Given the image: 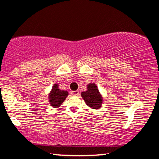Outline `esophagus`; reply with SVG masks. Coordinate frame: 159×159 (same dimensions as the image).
Returning <instances> with one entry per match:
<instances>
[{
    "instance_id": "34e87169",
    "label": "esophagus",
    "mask_w": 159,
    "mask_h": 159,
    "mask_svg": "<svg viewBox=\"0 0 159 159\" xmlns=\"http://www.w3.org/2000/svg\"><path fill=\"white\" fill-rule=\"evenodd\" d=\"M71 94H72V95H79V94H80V92H79V90L72 91Z\"/></svg>"
}]
</instances>
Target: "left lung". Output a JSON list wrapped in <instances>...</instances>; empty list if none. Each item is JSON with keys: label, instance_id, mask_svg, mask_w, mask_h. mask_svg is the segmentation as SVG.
Returning <instances> with one entry per match:
<instances>
[{"label": "left lung", "instance_id": "1", "mask_svg": "<svg viewBox=\"0 0 159 159\" xmlns=\"http://www.w3.org/2000/svg\"><path fill=\"white\" fill-rule=\"evenodd\" d=\"M81 97L88 107L94 110H98L101 107L103 98L95 84L89 83L87 85V90L82 92Z\"/></svg>", "mask_w": 159, "mask_h": 159}]
</instances>
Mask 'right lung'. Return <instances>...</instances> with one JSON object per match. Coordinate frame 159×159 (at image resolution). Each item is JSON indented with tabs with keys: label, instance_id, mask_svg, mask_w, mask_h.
Returning a JSON list of instances; mask_svg holds the SVG:
<instances>
[{
	"label": "right lung",
	"instance_id": "1",
	"mask_svg": "<svg viewBox=\"0 0 159 159\" xmlns=\"http://www.w3.org/2000/svg\"><path fill=\"white\" fill-rule=\"evenodd\" d=\"M68 92L66 90H61L58 88V84L55 83L52 86V90L49 94V104L54 108H58L62 104L68 95Z\"/></svg>",
	"mask_w": 159,
	"mask_h": 159
}]
</instances>
